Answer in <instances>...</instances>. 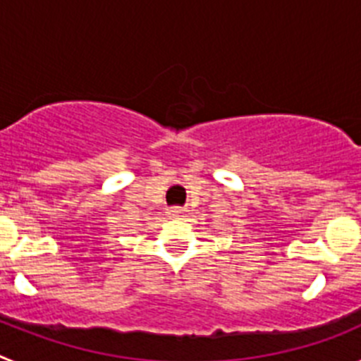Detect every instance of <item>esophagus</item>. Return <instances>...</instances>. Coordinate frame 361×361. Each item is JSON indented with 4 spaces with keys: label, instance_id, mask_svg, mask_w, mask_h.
Masks as SVG:
<instances>
[{
    "label": "esophagus",
    "instance_id": "1",
    "mask_svg": "<svg viewBox=\"0 0 361 361\" xmlns=\"http://www.w3.org/2000/svg\"><path fill=\"white\" fill-rule=\"evenodd\" d=\"M183 215V209L180 208H171L170 209V216H173V219H177V216Z\"/></svg>",
    "mask_w": 361,
    "mask_h": 361
}]
</instances>
